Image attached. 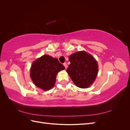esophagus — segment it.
Instances as JSON below:
<instances>
[{
  "instance_id": "esophagus-1",
  "label": "esophagus",
  "mask_w": 130,
  "mask_h": 130,
  "mask_svg": "<svg viewBox=\"0 0 130 130\" xmlns=\"http://www.w3.org/2000/svg\"><path fill=\"white\" fill-rule=\"evenodd\" d=\"M63 66H64V67H65V68H66V69L67 68V67H68V66H67V64L66 63H63Z\"/></svg>"
}]
</instances>
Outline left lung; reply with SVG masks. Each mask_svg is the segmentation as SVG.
Listing matches in <instances>:
<instances>
[{
    "label": "left lung",
    "instance_id": "left-lung-1",
    "mask_svg": "<svg viewBox=\"0 0 130 130\" xmlns=\"http://www.w3.org/2000/svg\"><path fill=\"white\" fill-rule=\"evenodd\" d=\"M69 61L70 64L66 71L74 84L81 88L91 86L98 73L95 58L85 51H80L70 55Z\"/></svg>",
    "mask_w": 130,
    "mask_h": 130
}]
</instances>
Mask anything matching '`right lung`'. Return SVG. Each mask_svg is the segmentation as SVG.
Masks as SVG:
<instances>
[{"instance_id":"right-lung-1","label":"right lung","mask_w":130,"mask_h":130,"mask_svg":"<svg viewBox=\"0 0 130 130\" xmlns=\"http://www.w3.org/2000/svg\"><path fill=\"white\" fill-rule=\"evenodd\" d=\"M64 69L58 59L44 55L33 62L30 70V77L37 87L48 90L55 84L58 73Z\"/></svg>"}]
</instances>
